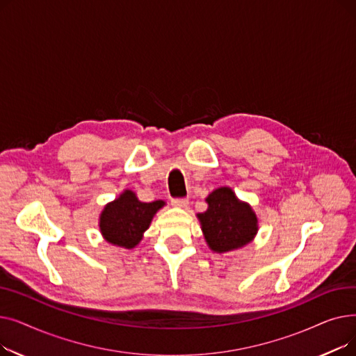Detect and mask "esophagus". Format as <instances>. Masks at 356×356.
<instances>
[{
  "mask_svg": "<svg viewBox=\"0 0 356 356\" xmlns=\"http://www.w3.org/2000/svg\"><path fill=\"white\" fill-rule=\"evenodd\" d=\"M188 203H189V200L186 199V197H175V199H172V204H173V207H176V208H186V207H188Z\"/></svg>",
  "mask_w": 356,
  "mask_h": 356,
  "instance_id": "1",
  "label": "esophagus"
}]
</instances>
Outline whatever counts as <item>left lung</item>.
<instances>
[{"instance_id":"1","label":"left lung","mask_w":356,"mask_h":356,"mask_svg":"<svg viewBox=\"0 0 356 356\" xmlns=\"http://www.w3.org/2000/svg\"><path fill=\"white\" fill-rule=\"evenodd\" d=\"M208 209L197 213L208 245L228 252L250 244L258 231V219L248 203L241 202L231 188H219L208 197Z\"/></svg>"}]
</instances>
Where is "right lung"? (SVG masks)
Listing matches in <instances>:
<instances>
[{
	"label": "right lung",
	"mask_w": 356,
	"mask_h": 356,
	"mask_svg": "<svg viewBox=\"0 0 356 356\" xmlns=\"http://www.w3.org/2000/svg\"><path fill=\"white\" fill-rule=\"evenodd\" d=\"M164 204V200L141 202L133 191H124L104 208L99 216L101 234L112 245L134 248L143 239L153 216Z\"/></svg>",
	"instance_id": "obj_1"
}]
</instances>
